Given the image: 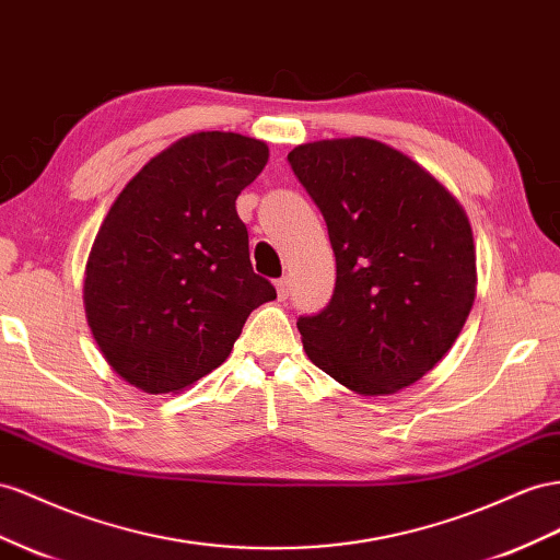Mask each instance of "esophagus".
<instances>
[{"instance_id":"34e87169","label":"esophagus","mask_w":560,"mask_h":560,"mask_svg":"<svg viewBox=\"0 0 560 560\" xmlns=\"http://www.w3.org/2000/svg\"><path fill=\"white\" fill-rule=\"evenodd\" d=\"M276 290H278V296H280V299H287V296H290V278H280V280H276Z\"/></svg>"}]
</instances>
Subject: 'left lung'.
Returning <instances> with one entry per match:
<instances>
[{"label":"left lung","instance_id":"left-lung-1","mask_svg":"<svg viewBox=\"0 0 560 560\" xmlns=\"http://www.w3.org/2000/svg\"><path fill=\"white\" fill-rule=\"evenodd\" d=\"M287 160L337 256L327 308L296 323L306 355L358 396L412 386L445 358L474 306L464 207L410 155L365 136L301 143Z\"/></svg>","mask_w":560,"mask_h":560}]
</instances>
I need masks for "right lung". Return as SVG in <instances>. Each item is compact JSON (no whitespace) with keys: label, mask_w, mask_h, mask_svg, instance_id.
I'll return each mask as SVG.
<instances>
[{"label":"right lung","mask_w":560,"mask_h":560,"mask_svg":"<svg viewBox=\"0 0 560 560\" xmlns=\"http://www.w3.org/2000/svg\"><path fill=\"white\" fill-rule=\"evenodd\" d=\"M268 145L235 131L184 136L150 160L105 214L84 268L86 323L108 365L143 393H180L231 355L256 276L237 195Z\"/></svg>","instance_id":"obj_1"}]
</instances>
